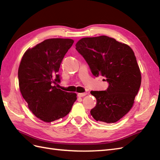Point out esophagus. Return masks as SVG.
<instances>
[{"mask_svg": "<svg viewBox=\"0 0 160 160\" xmlns=\"http://www.w3.org/2000/svg\"><path fill=\"white\" fill-rule=\"evenodd\" d=\"M87 93H86V92H80V93H78V96L79 98H82V97H84L85 95H87Z\"/></svg>", "mask_w": 160, "mask_h": 160, "instance_id": "esophagus-1", "label": "esophagus"}]
</instances>
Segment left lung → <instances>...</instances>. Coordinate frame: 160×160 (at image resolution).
Segmentation results:
<instances>
[{
	"instance_id": "8db88e82",
	"label": "left lung",
	"mask_w": 160,
	"mask_h": 160,
	"mask_svg": "<svg viewBox=\"0 0 160 160\" xmlns=\"http://www.w3.org/2000/svg\"><path fill=\"white\" fill-rule=\"evenodd\" d=\"M76 49L88 63L92 75L108 83L105 91H91L97 104L91 110L97 121L116 122L133 104L141 84V74L134 52L125 43L108 36L85 38Z\"/></svg>"
}]
</instances>
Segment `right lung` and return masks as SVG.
<instances>
[{"mask_svg": "<svg viewBox=\"0 0 160 160\" xmlns=\"http://www.w3.org/2000/svg\"><path fill=\"white\" fill-rule=\"evenodd\" d=\"M73 43L71 39H46L26 51L21 60L18 80L22 95L35 116L45 122L65 117L77 99L76 93L54 86L61 82L58 70Z\"/></svg>", "mask_w": 160, "mask_h": 160, "instance_id": "1", "label": "right lung"}]
</instances>
